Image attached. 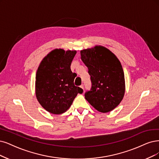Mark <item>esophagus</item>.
Wrapping results in <instances>:
<instances>
[{"label": "esophagus", "instance_id": "1", "mask_svg": "<svg viewBox=\"0 0 159 159\" xmlns=\"http://www.w3.org/2000/svg\"><path fill=\"white\" fill-rule=\"evenodd\" d=\"M80 87L81 88V89H83V90H84V85H83V84H82V85H80Z\"/></svg>", "mask_w": 159, "mask_h": 159}]
</instances>
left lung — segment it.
I'll list each match as a JSON object with an SVG mask.
<instances>
[{"mask_svg":"<svg viewBox=\"0 0 159 159\" xmlns=\"http://www.w3.org/2000/svg\"><path fill=\"white\" fill-rule=\"evenodd\" d=\"M81 60L89 69L92 86L85 99L96 110L108 113L122 101L125 92V74L120 61L103 46L80 51Z\"/></svg>","mask_w":159,"mask_h":159,"instance_id":"obj_1","label":"left lung"}]
</instances>
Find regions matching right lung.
<instances>
[{"mask_svg":"<svg viewBox=\"0 0 159 159\" xmlns=\"http://www.w3.org/2000/svg\"><path fill=\"white\" fill-rule=\"evenodd\" d=\"M76 51L52 50L40 63L36 74L35 92L39 103L52 114H61L70 107L83 90L74 84L75 73L70 64Z\"/></svg>","mask_w":159,"mask_h":159,"instance_id":"right-lung-1","label":"right lung"}]
</instances>
